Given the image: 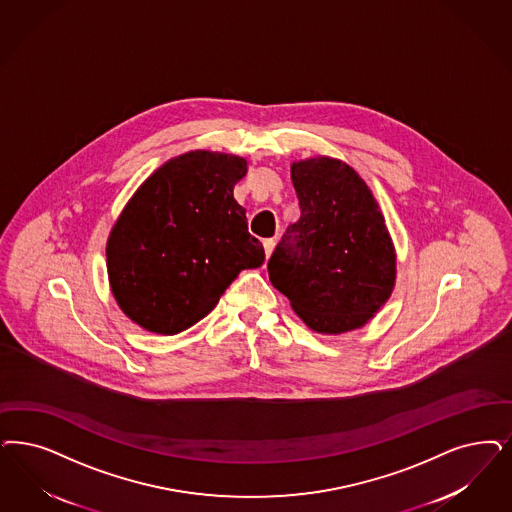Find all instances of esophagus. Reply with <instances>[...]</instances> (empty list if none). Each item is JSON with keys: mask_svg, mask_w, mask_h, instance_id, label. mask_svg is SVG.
<instances>
[{"mask_svg": "<svg viewBox=\"0 0 512 512\" xmlns=\"http://www.w3.org/2000/svg\"><path fill=\"white\" fill-rule=\"evenodd\" d=\"M263 247H265L266 259H268V257L272 255L274 247H276V240H272V238H266L265 242H263Z\"/></svg>", "mask_w": 512, "mask_h": 512, "instance_id": "1", "label": "esophagus"}]
</instances>
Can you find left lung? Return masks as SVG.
I'll return each mask as SVG.
<instances>
[{
    "label": "left lung",
    "instance_id": "1",
    "mask_svg": "<svg viewBox=\"0 0 512 512\" xmlns=\"http://www.w3.org/2000/svg\"><path fill=\"white\" fill-rule=\"evenodd\" d=\"M300 217L268 261L270 283L312 331L342 335L388 302L397 253L365 179L350 164L310 157L291 164Z\"/></svg>",
    "mask_w": 512,
    "mask_h": 512
}]
</instances>
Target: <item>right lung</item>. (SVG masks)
Masks as SVG:
<instances>
[{"instance_id": "obj_1", "label": "right lung", "mask_w": 512, "mask_h": 512, "mask_svg": "<svg viewBox=\"0 0 512 512\" xmlns=\"http://www.w3.org/2000/svg\"><path fill=\"white\" fill-rule=\"evenodd\" d=\"M246 174V159L196 149L141 183L106 246L109 287L126 318L177 335L206 318L244 268L265 263L232 194Z\"/></svg>"}]
</instances>
